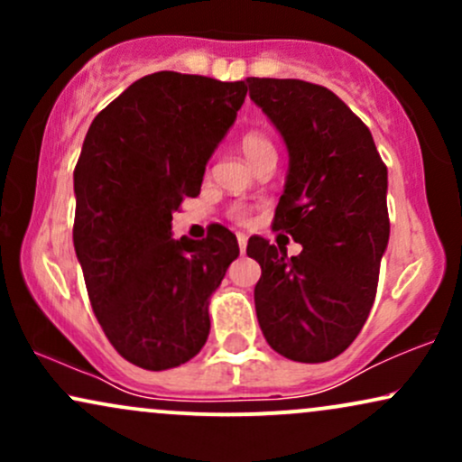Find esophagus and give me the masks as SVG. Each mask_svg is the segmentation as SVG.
<instances>
[{
  "label": "esophagus",
  "mask_w": 462,
  "mask_h": 462,
  "mask_svg": "<svg viewBox=\"0 0 462 462\" xmlns=\"http://www.w3.org/2000/svg\"><path fill=\"white\" fill-rule=\"evenodd\" d=\"M238 249H241V254H245V249H247V236L245 235H238Z\"/></svg>",
  "instance_id": "1"
}]
</instances>
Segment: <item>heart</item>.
Masks as SVG:
<instances>
[{"instance_id":"b5f03b06","label":"heart","mask_w":462,"mask_h":462,"mask_svg":"<svg viewBox=\"0 0 462 462\" xmlns=\"http://www.w3.org/2000/svg\"><path fill=\"white\" fill-rule=\"evenodd\" d=\"M241 150H243V156L249 161V164L256 162L258 158L264 156V153H275L273 143L264 134H258V132H252V134L243 136Z\"/></svg>"}]
</instances>
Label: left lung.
I'll list each match as a JSON object with an SVG mask.
<instances>
[{"label":"left lung","mask_w":462,"mask_h":462,"mask_svg":"<svg viewBox=\"0 0 462 462\" xmlns=\"http://www.w3.org/2000/svg\"><path fill=\"white\" fill-rule=\"evenodd\" d=\"M249 97L289 152L273 227L301 245L286 256L249 238L263 269L254 289L267 343L298 363H326L363 330L389 245L386 167L367 125L326 87L304 79L247 78Z\"/></svg>","instance_id":"8db88e82"}]
</instances>
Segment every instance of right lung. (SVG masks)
Returning <instances> with one entry per match:
<instances>
[{"label":"right lung","mask_w":462,"mask_h":462,"mask_svg":"<svg viewBox=\"0 0 462 462\" xmlns=\"http://www.w3.org/2000/svg\"><path fill=\"white\" fill-rule=\"evenodd\" d=\"M245 82L158 71L93 119L73 171V245L99 326L132 365L178 367L210 332V295L238 256L224 226L171 238L206 162L245 102Z\"/></svg>","instance_id":"1"}]
</instances>
